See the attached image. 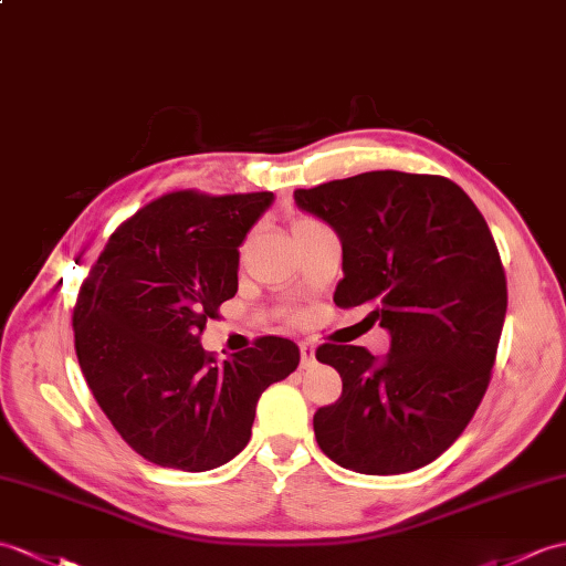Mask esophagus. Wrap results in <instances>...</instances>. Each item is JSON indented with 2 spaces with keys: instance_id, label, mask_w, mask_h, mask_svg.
Segmentation results:
<instances>
[{
  "instance_id": "1",
  "label": "esophagus",
  "mask_w": 566,
  "mask_h": 566,
  "mask_svg": "<svg viewBox=\"0 0 566 566\" xmlns=\"http://www.w3.org/2000/svg\"><path fill=\"white\" fill-rule=\"evenodd\" d=\"M298 352H301V369H308L315 361V349L311 343H298Z\"/></svg>"
}]
</instances>
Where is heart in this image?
<instances>
[{
  "label": "heart",
  "mask_w": 566,
  "mask_h": 566,
  "mask_svg": "<svg viewBox=\"0 0 566 566\" xmlns=\"http://www.w3.org/2000/svg\"><path fill=\"white\" fill-rule=\"evenodd\" d=\"M306 223H313V221H308V219H301V221H296V227H306ZM294 227V229H296Z\"/></svg>",
  "instance_id": "heart-1"
}]
</instances>
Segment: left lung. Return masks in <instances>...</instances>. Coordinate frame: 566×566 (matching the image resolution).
<instances>
[{
  "instance_id": "obj_1",
  "label": "left lung",
  "mask_w": 566,
  "mask_h": 566,
  "mask_svg": "<svg viewBox=\"0 0 566 566\" xmlns=\"http://www.w3.org/2000/svg\"><path fill=\"white\" fill-rule=\"evenodd\" d=\"M301 209L343 239L335 306H369L390 333L376 361L325 343L315 359L343 378L318 407L321 451L364 475H400L461 437L488 392L506 315V274L488 221L443 176L371 170L296 190Z\"/></svg>"
}]
</instances>
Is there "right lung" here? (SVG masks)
<instances>
[{"instance_id":"add662e5","label":"right lung","mask_w":566,"mask_h":566,"mask_svg":"<svg viewBox=\"0 0 566 566\" xmlns=\"http://www.w3.org/2000/svg\"><path fill=\"white\" fill-rule=\"evenodd\" d=\"M270 202L272 192L156 197L111 233L78 289V366L144 461L186 472L229 463L251 439L262 390L298 366V347L274 335L227 361L200 345L239 292V245Z\"/></svg>"}]
</instances>
